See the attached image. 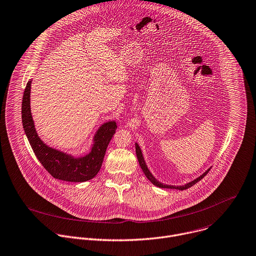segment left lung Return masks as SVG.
Instances as JSON below:
<instances>
[{"label":"left lung","instance_id":"obj_1","mask_svg":"<svg viewBox=\"0 0 256 256\" xmlns=\"http://www.w3.org/2000/svg\"><path fill=\"white\" fill-rule=\"evenodd\" d=\"M136 158H138V162H140V168H142V172L144 173V175H146V177L148 178V180H150L154 186H156V187H158V188H166V189H177V190H186V189H188V188H190V187H192L193 185H195L196 183H198L201 179H203L207 174H208V172L210 171V168H208L207 171L205 172V173H203L200 177H198L197 179H195V180H193V181H191V182H189V183H187V184H185V185H183V186H171V185H166V184H162V183H160V182H158L152 175V173L150 172V170L148 168V166H146V162H144V156H142V150H140V148L138 146V144L136 142Z\"/></svg>","mask_w":256,"mask_h":256}]
</instances>
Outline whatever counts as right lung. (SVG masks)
Listing matches in <instances>:
<instances>
[{
    "instance_id": "1",
    "label": "right lung",
    "mask_w": 256,
    "mask_h": 256,
    "mask_svg": "<svg viewBox=\"0 0 256 256\" xmlns=\"http://www.w3.org/2000/svg\"><path fill=\"white\" fill-rule=\"evenodd\" d=\"M31 82L29 80L22 102V122L28 140L37 158L55 179L67 182H85L94 178L102 164L108 146L116 130L114 120L104 124L94 138L92 150L84 156L74 158L61 150L50 148L39 138L30 108Z\"/></svg>"
}]
</instances>
